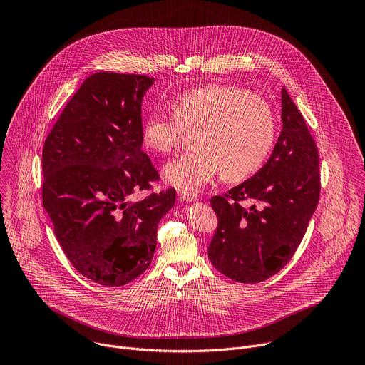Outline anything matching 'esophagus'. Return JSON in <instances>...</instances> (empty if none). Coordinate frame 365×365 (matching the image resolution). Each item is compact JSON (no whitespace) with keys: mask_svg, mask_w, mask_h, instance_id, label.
I'll return each instance as SVG.
<instances>
[{"mask_svg":"<svg viewBox=\"0 0 365 365\" xmlns=\"http://www.w3.org/2000/svg\"><path fill=\"white\" fill-rule=\"evenodd\" d=\"M178 197H179V200H182V202H192V200H196L197 195H196V193H192V192L179 190V192H178Z\"/></svg>","mask_w":365,"mask_h":365,"instance_id":"esophagus-1","label":"esophagus"}]
</instances>
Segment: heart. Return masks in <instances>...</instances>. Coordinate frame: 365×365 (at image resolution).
I'll use <instances>...</instances> for the list:
<instances>
[{
    "label": "heart",
    "mask_w": 365,
    "mask_h": 365,
    "mask_svg": "<svg viewBox=\"0 0 365 365\" xmlns=\"http://www.w3.org/2000/svg\"><path fill=\"white\" fill-rule=\"evenodd\" d=\"M173 113L153 110L141 128L143 144L155 153H173L187 133H196L193 153L178 155L163 169L166 182L185 192L210 183L222 172L230 182L257 172L276 138L269 102L232 85H210L178 95Z\"/></svg>",
    "instance_id": "b5f03b06"
}]
</instances>
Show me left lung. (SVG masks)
I'll use <instances>...</instances> for the list:
<instances>
[{"label":"left lung","instance_id":"1","mask_svg":"<svg viewBox=\"0 0 365 365\" xmlns=\"http://www.w3.org/2000/svg\"><path fill=\"white\" fill-rule=\"evenodd\" d=\"M282 123L267 163L211 199L218 227L207 255L220 273L238 283H259L279 273L296 252L319 202L318 148L284 88ZM247 200L248 208L240 203Z\"/></svg>","mask_w":365,"mask_h":365}]
</instances>
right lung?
<instances>
[{
  "label": "right lung",
  "instance_id": "add662e5",
  "mask_svg": "<svg viewBox=\"0 0 365 365\" xmlns=\"http://www.w3.org/2000/svg\"><path fill=\"white\" fill-rule=\"evenodd\" d=\"M154 79L98 72L83 81L47 135L43 206L72 266L86 279L117 287L151 264L158 224L176 190L150 193L159 180L141 150V101Z\"/></svg>",
  "mask_w": 365,
  "mask_h": 365
}]
</instances>
